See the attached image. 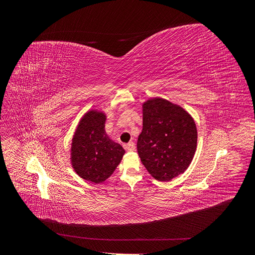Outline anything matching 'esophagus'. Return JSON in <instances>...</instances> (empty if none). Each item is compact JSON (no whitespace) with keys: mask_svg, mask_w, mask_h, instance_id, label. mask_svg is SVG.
Instances as JSON below:
<instances>
[{"mask_svg":"<svg viewBox=\"0 0 255 255\" xmlns=\"http://www.w3.org/2000/svg\"><path fill=\"white\" fill-rule=\"evenodd\" d=\"M126 150L128 151V152L135 151V143L134 142H128V144H126Z\"/></svg>","mask_w":255,"mask_h":255,"instance_id":"obj_1","label":"esophagus"}]
</instances>
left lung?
<instances>
[{
    "instance_id": "1",
    "label": "left lung",
    "mask_w": 255,
    "mask_h": 255,
    "mask_svg": "<svg viewBox=\"0 0 255 255\" xmlns=\"http://www.w3.org/2000/svg\"><path fill=\"white\" fill-rule=\"evenodd\" d=\"M197 140L195 120L183 107L163 98H152L142 104L137 151L154 179L167 182L184 173L195 156Z\"/></svg>"
}]
</instances>
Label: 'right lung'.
Wrapping results in <instances>:
<instances>
[{"mask_svg":"<svg viewBox=\"0 0 255 255\" xmlns=\"http://www.w3.org/2000/svg\"><path fill=\"white\" fill-rule=\"evenodd\" d=\"M106 115L90 110L80 120L74 132L70 159L82 179L102 183L114 173L125 155V149L105 132Z\"/></svg>","mask_w":255,"mask_h":255,"instance_id":"obj_1","label":"right lung"}]
</instances>
